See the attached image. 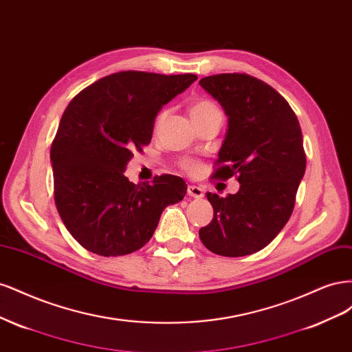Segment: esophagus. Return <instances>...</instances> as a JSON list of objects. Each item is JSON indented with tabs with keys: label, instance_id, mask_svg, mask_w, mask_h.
Wrapping results in <instances>:
<instances>
[{
	"label": "esophagus",
	"instance_id": "34e87169",
	"mask_svg": "<svg viewBox=\"0 0 352 352\" xmlns=\"http://www.w3.org/2000/svg\"><path fill=\"white\" fill-rule=\"evenodd\" d=\"M188 195L195 198V199H201L202 197H204V190H202L199 186L189 185V186H188Z\"/></svg>",
	"mask_w": 352,
	"mask_h": 352
}]
</instances>
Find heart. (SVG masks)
Listing matches in <instances>:
<instances>
[{
	"label": "heart",
	"mask_w": 352,
	"mask_h": 352,
	"mask_svg": "<svg viewBox=\"0 0 352 352\" xmlns=\"http://www.w3.org/2000/svg\"><path fill=\"white\" fill-rule=\"evenodd\" d=\"M214 111H219V109L216 107L214 104L210 102V101H206V100H201V101H197L192 109H190V116H192V119H197V117H202L206 114H210V113H214ZM162 120V116L158 117V122ZM182 167L186 168L188 172H195V170L198 168V164L190 162V160H185V162L182 163Z\"/></svg>",
	"instance_id": "b5f03b06"
}]
</instances>
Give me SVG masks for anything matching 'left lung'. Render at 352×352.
Returning a JSON list of instances; mask_svg holds the SVG:
<instances>
[{
  "label": "left lung",
  "mask_w": 352,
  "mask_h": 352,
  "mask_svg": "<svg viewBox=\"0 0 352 352\" xmlns=\"http://www.w3.org/2000/svg\"><path fill=\"white\" fill-rule=\"evenodd\" d=\"M199 85L228 116L212 177L238 175L241 184L225 198L207 194L214 216L199 238L211 252L243 257L267 247L292 214L305 173L300 122L278 91L250 74H214Z\"/></svg>",
  "instance_id": "8db88e82"
}]
</instances>
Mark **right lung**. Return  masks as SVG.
I'll return each mask as SVG.
<instances>
[{
  "instance_id": "right-lung-1",
  "label": "right lung",
  "mask_w": 352,
  "mask_h": 352,
  "mask_svg": "<svg viewBox=\"0 0 352 352\" xmlns=\"http://www.w3.org/2000/svg\"><path fill=\"white\" fill-rule=\"evenodd\" d=\"M197 74L119 72L89 85L63 113L51 145L54 199L83 248L117 257L151 239L163 210L182 201L186 184L173 175L135 185L124 176L132 151L151 142L163 105Z\"/></svg>"
}]
</instances>
